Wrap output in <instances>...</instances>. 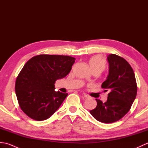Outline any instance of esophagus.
Returning <instances> with one entry per match:
<instances>
[{
	"mask_svg": "<svg viewBox=\"0 0 148 148\" xmlns=\"http://www.w3.org/2000/svg\"><path fill=\"white\" fill-rule=\"evenodd\" d=\"M83 96L84 97H86V98H88V97H90V96L88 95V94H86V93H83Z\"/></svg>",
	"mask_w": 148,
	"mask_h": 148,
	"instance_id": "esophagus-1",
	"label": "esophagus"
}]
</instances>
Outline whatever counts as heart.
Listing matches in <instances>:
<instances>
[{
    "mask_svg": "<svg viewBox=\"0 0 148 148\" xmlns=\"http://www.w3.org/2000/svg\"><path fill=\"white\" fill-rule=\"evenodd\" d=\"M89 64L92 70L97 69L102 71L105 67L106 62L102 56L100 55H97L94 56L92 58H90L89 61Z\"/></svg>",
    "mask_w": 148,
    "mask_h": 148,
    "instance_id": "1",
    "label": "heart"
}]
</instances>
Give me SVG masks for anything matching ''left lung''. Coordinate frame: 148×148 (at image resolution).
<instances>
[{
	"label": "left lung",
	"mask_w": 148,
	"mask_h": 148,
	"mask_svg": "<svg viewBox=\"0 0 148 148\" xmlns=\"http://www.w3.org/2000/svg\"><path fill=\"white\" fill-rule=\"evenodd\" d=\"M109 74L102 84L104 92L109 91L106 102L96 99V108L90 111L97 121L110 123L121 119L129 111L136 99L137 83L132 68L128 62L114 54L108 56Z\"/></svg>",
	"instance_id": "obj_1"
}]
</instances>
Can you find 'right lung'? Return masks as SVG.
Segmentation results:
<instances>
[{
  "mask_svg": "<svg viewBox=\"0 0 148 148\" xmlns=\"http://www.w3.org/2000/svg\"><path fill=\"white\" fill-rule=\"evenodd\" d=\"M75 60L69 56L39 55L25 64L15 83L19 106L25 114L36 121L54 114L68 95L55 92V81L70 72Z\"/></svg>",
  "mask_w": 148,
  "mask_h": 148,
  "instance_id": "1",
  "label": "right lung"
}]
</instances>
